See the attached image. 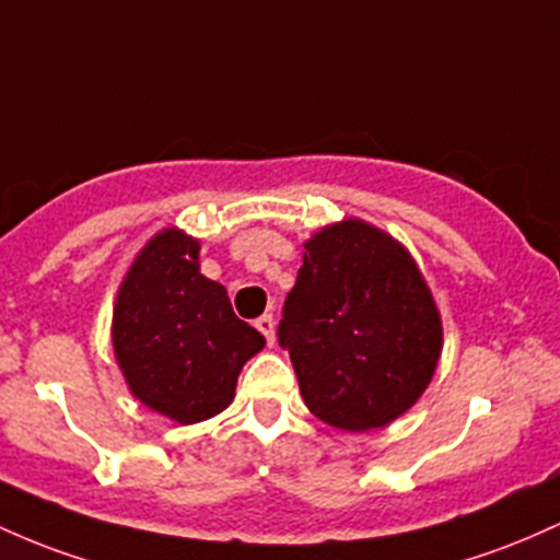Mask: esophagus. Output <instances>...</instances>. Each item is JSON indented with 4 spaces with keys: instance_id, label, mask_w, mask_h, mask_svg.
Instances as JSON below:
<instances>
[{
    "instance_id": "1",
    "label": "esophagus",
    "mask_w": 560,
    "mask_h": 560,
    "mask_svg": "<svg viewBox=\"0 0 560 560\" xmlns=\"http://www.w3.org/2000/svg\"><path fill=\"white\" fill-rule=\"evenodd\" d=\"M256 328H259L264 338H267V343H275V319H272V314H264V317L256 319Z\"/></svg>"
}]
</instances>
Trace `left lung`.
<instances>
[{
    "mask_svg": "<svg viewBox=\"0 0 560 560\" xmlns=\"http://www.w3.org/2000/svg\"><path fill=\"white\" fill-rule=\"evenodd\" d=\"M278 338L312 416L357 433L394 423L423 397L444 330L410 250L347 217L304 243Z\"/></svg>",
    "mask_w": 560,
    "mask_h": 560,
    "instance_id": "obj_1",
    "label": "left lung"
}]
</instances>
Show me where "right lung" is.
<instances>
[{
    "instance_id": "obj_1",
    "label": "right lung",
    "mask_w": 560,
    "mask_h": 560,
    "mask_svg": "<svg viewBox=\"0 0 560 560\" xmlns=\"http://www.w3.org/2000/svg\"><path fill=\"white\" fill-rule=\"evenodd\" d=\"M198 259V237L155 232L118 285L110 323L129 392L179 425L228 410L243 364L267 343L235 317L222 282L200 275Z\"/></svg>"
}]
</instances>
